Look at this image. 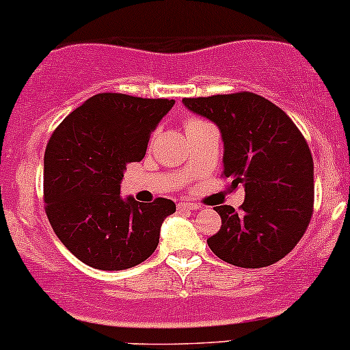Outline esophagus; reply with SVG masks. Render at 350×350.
I'll return each instance as SVG.
<instances>
[{
	"instance_id": "esophagus-1",
	"label": "esophagus",
	"mask_w": 350,
	"mask_h": 350,
	"mask_svg": "<svg viewBox=\"0 0 350 350\" xmlns=\"http://www.w3.org/2000/svg\"><path fill=\"white\" fill-rule=\"evenodd\" d=\"M199 208V204H193V202H179L178 210L179 212H184V210H197Z\"/></svg>"
}]
</instances>
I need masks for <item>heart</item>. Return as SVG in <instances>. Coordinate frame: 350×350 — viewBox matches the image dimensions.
Segmentation results:
<instances>
[{"label": "heart", "instance_id": "heart-1", "mask_svg": "<svg viewBox=\"0 0 350 350\" xmlns=\"http://www.w3.org/2000/svg\"><path fill=\"white\" fill-rule=\"evenodd\" d=\"M202 124H205V120L199 119V117H187V119L184 120V129H186V132H187V130L196 129L197 125H202Z\"/></svg>", "mask_w": 350, "mask_h": 350}]
</instances>
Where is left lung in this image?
<instances>
[{
  "instance_id": "obj_1",
  "label": "left lung",
  "mask_w": 350,
  "mask_h": 350,
  "mask_svg": "<svg viewBox=\"0 0 350 350\" xmlns=\"http://www.w3.org/2000/svg\"><path fill=\"white\" fill-rule=\"evenodd\" d=\"M189 111L215 122L221 132L223 172L243 184L244 202L213 207L221 217L207 239L213 254L238 267L271 266L288 254L313 215V157L293 120L254 92L184 98Z\"/></svg>"
}]
</instances>
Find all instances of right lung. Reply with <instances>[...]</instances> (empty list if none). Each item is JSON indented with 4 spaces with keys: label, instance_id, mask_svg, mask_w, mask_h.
Returning <instances> with one entry per match:
<instances>
[{
    "label": "right lung",
    "instance_id": "right-lung-1",
    "mask_svg": "<svg viewBox=\"0 0 350 350\" xmlns=\"http://www.w3.org/2000/svg\"><path fill=\"white\" fill-rule=\"evenodd\" d=\"M174 106L120 92L92 96L55 129L44 157L45 213L81 262L124 271L148 259L174 202L120 199L127 164L142 161L151 132Z\"/></svg>",
    "mask_w": 350,
    "mask_h": 350
}]
</instances>
